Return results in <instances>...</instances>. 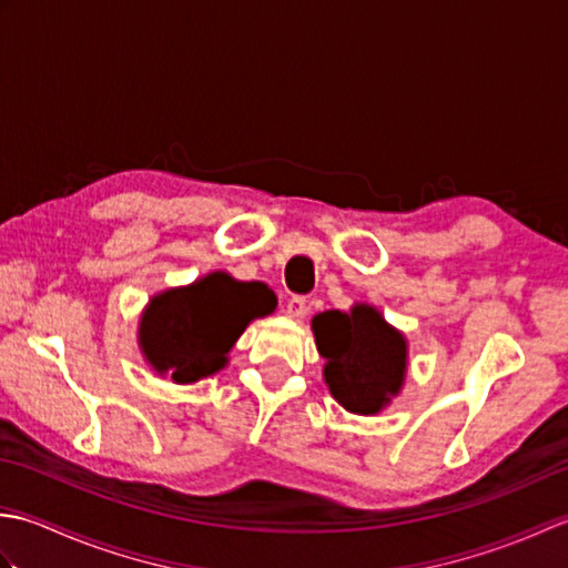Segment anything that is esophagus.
Listing matches in <instances>:
<instances>
[{"instance_id": "obj_1", "label": "esophagus", "mask_w": 568, "mask_h": 568, "mask_svg": "<svg viewBox=\"0 0 568 568\" xmlns=\"http://www.w3.org/2000/svg\"><path fill=\"white\" fill-rule=\"evenodd\" d=\"M305 312H307V300L303 295H293L291 300H287V305H285V315L287 317H291V320H303Z\"/></svg>"}]
</instances>
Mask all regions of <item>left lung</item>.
Segmentation results:
<instances>
[{
  "instance_id": "left-lung-1",
  "label": "left lung",
  "mask_w": 568,
  "mask_h": 568,
  "mask_svg": "<svg viewBox=\"0 0 568 568\" xmlns=\"http://www.w3.org/2000/svg\"><path fill=\"white\" fill-rule=\"evenodd\" d=\"M312 332L317 352L327 358L324 383L348 413L376 415L400 393L407 342L376 307L361 303L352 312H320L312 320Z\"/></svg>"
}]
</instances>
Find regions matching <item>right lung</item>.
Instances as JSON below:
<instances>
[{
  "label": "right lung",
  "mask_w": 568,
  "mask_h": 568,
  "mask_svg": "<svg viewBox=\"0 0 568 568\" xmlns=\"http://www.w3.org/2000/svg\"><path fill=\"white\" fill-rule=\"evenodd\" d=\"M275 305L268 285L216 271L151 297L139 322V346L159 376L195 383L222 371L248 322L271 315Z\"/></svg>",
  "instance_id": "1"
}]
</instances>
